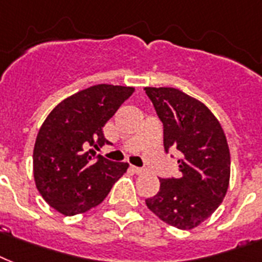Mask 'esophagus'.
<instances>
[{
  "label": "esophagus",
  "instance_id": "obj_1",
  "mask_svg": "<svg viewBox=\"0 0 262 262\" xmlns=\"http://www.w3.org/2000/svg\"><path fill=\"white\" fill-rule=\"evenodd\" d=\"M131 169H133V172L134 173H137V175H141V173H143V172H145V169H143V168H139V167H131Z\"/></svg>",
  "mask_w": 262,
  "mask_h": 262
}]
</instances>
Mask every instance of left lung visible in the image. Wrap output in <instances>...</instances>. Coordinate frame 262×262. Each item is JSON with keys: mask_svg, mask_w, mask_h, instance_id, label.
I'll return each instance as SVG.
<instances>
[{"mask_svg": "<svg viewBox=\"0 0 262 262\" xmlns=\"http://www.w3.org/2000/svg\"><path fill=\"white\" fill-rule=\"evenodd\" d=\"M163 123L164 149L179 151V173L160 179L146 200L163 222L191 230L222 204L230 182V150L217 119L204 103L172 87H146Z\"/></svg>", "mask_w": 262, "mask_h": 262, "instance_id": "1", "label": "left lung"}]
</instances>
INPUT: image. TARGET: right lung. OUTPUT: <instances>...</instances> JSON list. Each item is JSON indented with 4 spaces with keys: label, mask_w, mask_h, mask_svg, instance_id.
Listing matches in <instances>:
<instances>
[{
    "label": "right lung",
    "mask_w": 262,
    "mask_h": 262,
    "mask_svg": "<svg viewBox=\"0 0 262 262\" xmlns=\"http://www.w3.org/2000/svg\"><path fill=\"white\" fill-rule=\"evenodd\" d=\"M134 93L133 87L95 84L71 95L50 112L34 146V178L40 195L66 216L102 202L127 171L95 150L111 142L103 125Z\"/></svg>",
    "instance_id": "obj_1"
}]
</instances>
